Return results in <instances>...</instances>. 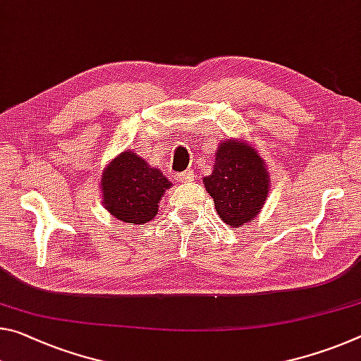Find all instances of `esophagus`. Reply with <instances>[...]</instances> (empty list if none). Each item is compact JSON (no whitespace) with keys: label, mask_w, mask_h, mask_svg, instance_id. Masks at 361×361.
<instances>
[{"label":"esophagus","mask_w":361,"mask_h":361,"mask_svg":"<svg viewBox=\"0 0 361 361\" xmlns=\"http://www.w3.org/2000/svg\"><path fill=\"white\" fill-rule=\"evenodd\" d=\"M176 180H178L180 183H190V181L194 180V176H192L191 171L188 170V171H183V173L176 175Z\"/></svg>","instance_id":"obj_1"}]
</instances>
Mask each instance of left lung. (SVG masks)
I'll return each instance as SVG.
<instances>
[{
	"label": "left lung",
	"mask_w": 361,
	"mask_h": 361,
	"mask_svg": "<svg viewBox=\"0 0 361 361\" xmlns=\"http://www.w3.org/2000/svg\"><path fill=\"white\" fill-rule=\"evenodd\" d=\"M220 219L241 226L255 219L265 204L270 176L265 162L247 142L225 141L219 146L212 175L204 178Z\"/></svg>",
	"instance_id": "8db88e82"
}]
</instances>
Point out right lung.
I'll return each instance as SVG.
<instances>
[{"instance_id": "1", "label": "right lung", "mask_w": 361, "mask_h": 361, "mask_svg": "<svg viewBox=\"0 0 361 361\" xmlns=\"http://www.w3.org/2000/svg\"><path fill=\"white\" fill-rule=\"evenodd\" d=\"M171 183L135 152H122L102 173V199L116 219L142 225L157 214L159 201Z\"/></svg>"}]
</instances>
